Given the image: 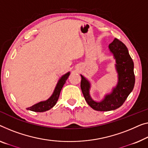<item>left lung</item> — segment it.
<instances>
[{"mask_svg": "<svg viewBox=\"0 0 148 148\" xmlns=\"http://www.w3.org/2000/svg\"><path fill=\"white\" fill-rule=\"evenodd\" d=\"M108 48L116 60L115 68L118 79L117 85L112 89L111 93L105 95L100 102L94 100L90 94L91 84L80 74V87L84 97L88 104L97 111H110L120 108L133 90L135 84L134 62L126 46L122 42L115 38L110 44Z\"/></svg>", "mask_w": 148, "mask_h": 148, "instance_id": "8db88e82", "label": "left lung"}]
</instances>
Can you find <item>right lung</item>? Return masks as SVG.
I'll return each mask as SVG.
<instances>
[{
  "mask_svg": "<svg viewBox=\"0 0 148 148\" xmlns=\"http://www.w3.org/2000/svg\"><path fill=\"white\" fill-rule=\"evenodd\" d=\"M70 72H68L65 74H64L63 76H62L61 78L58 81V82H57L54 92H53L52 94L49 98L45 101H42V102L37 103L36 104L32 106L31 107L28 108L27 110L36 112H43L49 110L54 107L58 100L62 88L64 84L66 83V81L68 79V76H70Z\"/></svg>",
  "mask_w": 148,
  "mask_h": 148,
  "instance_id": "right-lung-1",
  "label": "right lung"
}]
</instances>
